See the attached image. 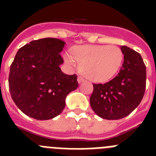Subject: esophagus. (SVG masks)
<instances>
[{
    "mask_svg": "<svg viewBox=\"0 0 156 156\" xmlns=\"http://www.w3.org/2000/svg\"><path fill=\"white\" fill-rule=\"evenodd\" d=\"M77 81H78V83L80 84V83H82L83 82H84V79L81 76H78V78H77Z\"/></svg>",
    "mask_w": 156,
    "mask_h": 156,
    "instance_id": "obj_1",
    "label": "esophagus"
}]
</instances>
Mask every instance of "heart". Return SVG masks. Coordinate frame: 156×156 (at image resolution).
Returning <instances> with one entry per match:
<instances>
[{
	"mask_svg": "<svg viewBox=\"0 0 156 156\" xmlns=\"http://www.w3.org/2000/svg\"><path fill=\"white\" fill-rule=\"evenodd\" d=\"M72 56L64 55L66 62L75 66V60L81 66L86 78L94 82H105L118 73L122 66L123 54L115 45H82L72 49Z\"/></svg>",
	"mask_w": 156,
	"mask_h": 156,
	"instance_id": "obj_1",
	"label": "heart"
}]
</instances>
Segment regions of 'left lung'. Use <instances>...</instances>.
Masks as SVG:
<instances>
[{
	"instance_id": "1",
	"label": "left lung",
	"mask_w": 156,
	"mask_h": 156,
	"mask_svg": "<svg viewBox=\"0 0 156 156\" xmlns=\"http://www.w3.org/2000/svg\"><path fill=\"white\" fill-rule=\"evenodd\" d=\"M123 63L116 76L104 84H94L90 107L99 117L115 120L127 116L139 105L146 87V67L139 53L121 46Z\"/></svg>"
}]
</instances>
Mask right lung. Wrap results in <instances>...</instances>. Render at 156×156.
<instances>
[{
    "label": "right lung",
    "mask_w": 156,
    "mask_h": 156,
    "mask_svg": "<svg viewBox=\"0 0 156 156\" xmlns=\"http://www.w3.org/2000/svg\"><path fill=\"white\" fill-rule=\"evenodd\" d=\"M66 42L57 38L33 41L18 51L8 78L11 96L28 116L48 120L61 113L66 98L78 87L76 75H66L59 67Z\"/></svg>",
    "instance_id": "add662e5"
}]
</instances>
